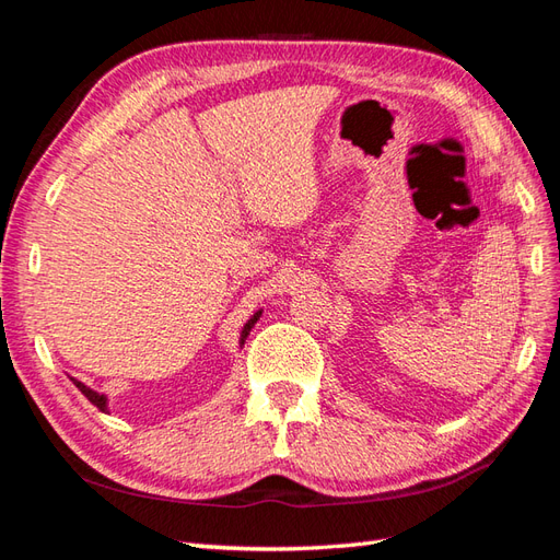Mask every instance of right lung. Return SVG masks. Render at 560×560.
<instances>
[{"label": "right lung", "mask_w": 560, "mask_h": 560, "mask_svg": "<svg viewBox=\"0 0 560 560\" xmlns=\"http://www.w3.org/2000/svg\"><path fill=\"white\" fill-rule=\"evenodd\" d=\"M260 314H262V312H255V314L248 318L246 326H244V330H242V340H238V345H244V342H246L248 332H250V328L255 326V322H258V318H260ZM72 382H74V385H77V389L82 392V394L89 398V401H91L95 408H101L103 412H107V396H105V394L93 392L91 387H86V385H84V382H79V380H74V377H72Z\"/></svg>", "instance_id": "obj_1"}]
</instances>
